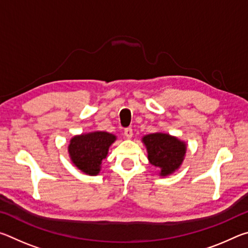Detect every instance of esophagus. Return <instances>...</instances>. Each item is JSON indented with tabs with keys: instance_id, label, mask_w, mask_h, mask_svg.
Returning <instances> with one entry per match:
<instances>
[{
	"instance_id": "1",
	"label": "esophagus",
	"mask_w": 248,
	"mask_h": 248,
	"mask_svg": "<svg viewBox=\"0 0 248 248\" xmlns=\"http://www.w3.org/2000/svg\"><path fill=\"white\" fill-rule=\"evenodd\" d=\"M124 137H125V138H128V139H130V138H131V137L133 136L132 128H131V127L125 128V129H124Z\"/></svg>"
}]
</instances>
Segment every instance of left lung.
<instances>
[{
  "label": "left lung",
  "mask_w": 248,
  "mask_h": 248,
  "mask_svg": "<svg viewBox=\"0 0 248 248\" xmlns=\"http://www.w3.org/2000/svg\"><path fill=\"white\" fill-rule=\"evenodd\" d=\"M148 150L149 161L158 167L162 176L170 175L182 164L186 144L176 138L165 133H152L143 138Z\"/></svg>",
  "instance_id": "left-lung-1"
}]
</instances>
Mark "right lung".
Masks as SVG:
<instances>
[{
    "mask_svg": "<svg viewBox=\"0 0 248 248\" xmlns=\"http://www.w3.org/2000/svg\"><path fill=\"white\" fill-rule=\"evenodd\" d=\"M115 140L114 134L102 131L74 137L69 145L71 159L85 174H98L102 161L106 158L109 146Z\"/></svg>",
    "mask_w": 248,
    "mask_h": 248,
    "instance_id": "right-lung-1",
    "label": "right lung"
}]
</instances>
